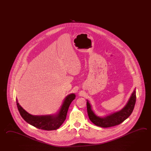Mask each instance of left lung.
<instances>
[{
  "label": "left lung",
  "mask_w": 151,
  "mask_h": 151,
  "mask_svg": "<svg viewBox=\"0 0 151 151\" xmlns=\"http://www.w3.org/2000/svg\"><path fill=\"white\" fill-rule=\"evenodd\" d=\"M136 101V92L134 90L129 100L120 111L105 117H100L96 115L92 110L91 106L87 100L86 106L88 116L91 122L97 126L102 127H109L119 125L126 119L131 114L134 108Z\"/></svg>",
  "instance_id": "8db88e82"
}]
</instances>
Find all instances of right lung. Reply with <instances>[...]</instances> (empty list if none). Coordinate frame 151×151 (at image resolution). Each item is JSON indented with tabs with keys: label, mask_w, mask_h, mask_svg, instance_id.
I'll return each instance as SVG.
<instances>
[{
	"label": "right lung",
	"mask_w": 151,
	"mask_h": 151,
	"mask_svg": "<svg viewBox=\"0 0 151 151\" xmlns=\"http://www.w3.org/2000/svg\"><path fill=\"white\" fill-rule=\"evenodd\" d=\"M76 96L71 93L65 98L58 114L55 115L46 116H33L28 114L27 112L22 108L19 105L17 99H16L17 105L19 113L24 120L31 125L37 127L39 129L51 131L59 129L63 123L66 118L68 109L71 102L75 99Z\"/></svg>",
	"instance_id": "obj_1"
}]
</instances>
